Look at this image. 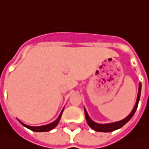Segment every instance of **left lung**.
<instances>
[{"label":"left lung","instance_id":"obj_1","mask_svg":"<svg viewBox=\"0 0 149 149\" xmlns=\"http://www.w3.org/2000/svg\"><path fill=\"white\" fill-rule=\"evenodd\" d=\"M140 93H141V83H139V84L138 96H137V99H136V102H135V106L133 108L132 111L131 112V113H130L127 118H125L124 119L121 120V121H118V122H115V123H110L104 124L96 123V122H94V121L89 117L88 112H87L86 109L84 108L85 118H86V120H87V123H88V126L92 128V129H93L94 131H99V132H110V131H115V130L119 129V128L123 127L124 125L127 123L128 121L133 117V115L135 114V111H136V109H137V107H138V104H139V98H140Z\"/></svg>","mask_w":149,"mask_h":149}]
</instances>
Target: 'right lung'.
I'll list each match as a JSON object with an SVG mask.
<instances>
[{
  "instance_id": "1",
  "label": "right lung",
  "mask_w": 149,
  "mask_h": 149,
  "mask_svg": "<svg viewBox=\"0 0 149 149\" xmlns=\"http://www.w3.org/2000/svg\"><path fill=\"white\" fill-rule=\"evenodd\" d=\"M63 110H64V108H63V109L61 110V113H60V115L58 116V118H57V119L55 120L54 122L53 123H51L47 124V125H44V126H40V127H31V126H28V125H26V124H24L23 123H22L21 121H19L20 123H21L25 127L28 128L30 130H31V131H36V132H45V131H51V130H53V128L56 127L57 126V124L59 123V121L61 119V114H62V113H63Z\"/></svg>"
}]
</instances>
